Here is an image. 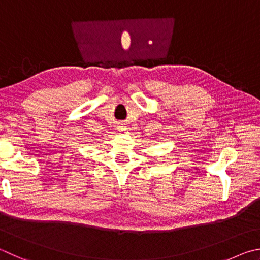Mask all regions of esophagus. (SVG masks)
Here are the masks:
<instances>
[{
  "label": "esophagus",
  "instance_id": "obj_1",
  "mask_svg": "<svg viewBox=\"0 0 260 260\" xmlns=\"http://www.w3.org/2000/svg\"><path fill=\"white\" fill-rule=\"evenodd\" d=\"M121 127H124V126H121ZM120 129H125V128H120Z\"/></svg>",
  "mask_w": 260,
  "mask_h": 260
}]
</instances>
